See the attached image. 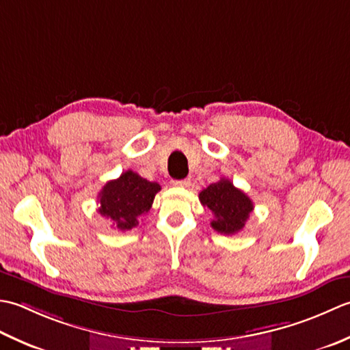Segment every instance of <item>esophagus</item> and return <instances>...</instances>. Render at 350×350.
I'll return each mask as SVG.
<instances>
[{
	"label": "esophagus",
	"instance_id": "obj_1",
	"mask_svg": "<svg viewBox=\"0 0 350 350\" xmlns=\"http://www.w3.org/2000/svg\"><path fill=\"white\" fill-rule=\"evenodd\" d=\"M172 184L176 185V187H189L190 180H189V178H185V180H174Z\"/></svg>",
	"mask_w": 350,
	"mask_h": 350
}]
</instances>
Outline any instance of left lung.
Masks as SVG:
<instances>
[{"mask_svg":"<svg viewBox=\"0 0 350 350\" xmlns=\"http://www.w3.org/2000/svg\"><path fill=\"white\" fill-rule=\"evenodd\" d=\"M199 201L215 216L211 220L213 230L226 235L243 230L254 210L251 198L225 178L204 189L199 193Z\"/></svg>","mask_w":350,"mask_h":350,"instance_id":"8db88e82","label":"left lung"}]
</instances>
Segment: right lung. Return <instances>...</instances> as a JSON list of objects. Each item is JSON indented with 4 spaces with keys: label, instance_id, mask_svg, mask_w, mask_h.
<instances>
[{
    "label": "right lung",
    "instance_id": "add662e5",
    "mask_svg": "<svg viewBox=\"0 0 350 350\" xmlns=\"http://www.w3.org/2000/svg\"><path fill=\"white\" fill-rule=\"evenodd\" d=\"M160 184L148 181L133 170H126L118 180L107 183L98 195L101 216L111 219L120 231L137 228L142 217L151 210Z\"/></svg>",
    "mask_w": 350,
    "mask_h": 350
}]
</instances>
